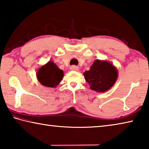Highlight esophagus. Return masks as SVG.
Returning <instances> with one entry per match:
<instances>
[{
  "label": "esophagus",
  "instance_id": "34e87169",
  "mask_svg": "<svg viewBox=\"0 0 149 149\" xmlns=\"http://www.w3.org/2000/svg\"><path fill=\"white\" fill-rule=\"evenodd\" d=\"M70 70H74V71H78V70H79V68L76 66V65H72V66L70 67Z\"/></svg>",
  "mask_w": 149,
  "mask_h": 149
}]
</instances>
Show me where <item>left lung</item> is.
Segmentation results:
<instances>
[{
    "label": "left lung",
    "instance_id": "8db88e82",
    "mask_svg": "<svg viewBox=\"0 0 149 149\" xmlns=\"http://www.w3.org/2000/svg\"><path fill=\"white\" fill-rule=\"evenodd\" d=\"M85 79L91 89L97 92L107 91L115 84L118 71L111 63L95 60L89 71L84 72Z\"/></svg>",
    "mask_w": 149,
    "mask_h": 149
}]
</instances>
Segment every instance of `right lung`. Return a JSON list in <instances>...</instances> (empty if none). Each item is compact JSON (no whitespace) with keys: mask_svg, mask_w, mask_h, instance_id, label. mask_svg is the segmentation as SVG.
Returning <instances> with one entry per match:
<instances>
[{"mask_svg":"<svg viewBox=\"0 0 149 149\" xmlns=\"http://www.w3.org/2000/svg\"><path fill=\"white\" fill-rule=\"evenodd\" d=\"M37 76L39 82L44 86L56 87L64 77V72L53 62L49 61L38 70Z\"/></svg>","mask_w":149,"mask_h":149,"instance_id":"obj_1","label":"right lung"}]
</instances>
